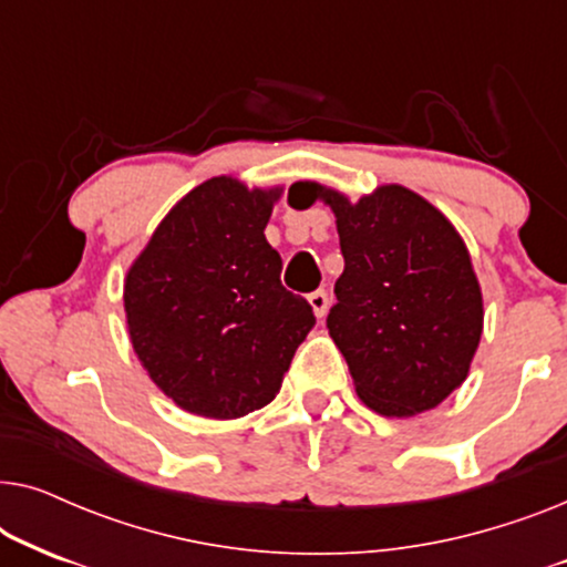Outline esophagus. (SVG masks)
Segmentation results:
<instances>
[{
  "mask_svg": "<svg viewBox=\"0 0 567 567\" xmlns=\"http://www.w3.org/2000/svg\"><path fill=\"white\" fill-rule=\"evenodd\" d=\"M307 301H309V305H312V309H315V315H317V317H324V315H328V307H330V293L324 291V289H317V291H312V293H307Z\"/></svg>",
  "mask_w": 567,
  "mask_h": 567,
  "instance_id": "34e87169",
  "label": "esophagus"
}]
</instances>
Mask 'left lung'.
I'll use <instances>...</instances> for the list:
<instances>
[{"mask_svg":"<svg viewBox=\"0 0 567 567\" xmlns=\"http://www.w3.org/2000/svg\"><path fill=\"white\" fill-rule=\"evenodd\" d=\"M312 190L338 219L346 268L328 328L355 392L390 417L436 408L467 379L483 336V293L462 237L402 185L359 204Z\"/></svg>","mask_w":567,"mask_h":567,"instance_id":"8db88e82","label":"left lung"}]
</instances>
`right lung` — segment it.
<instances>
[{
	"label": "right lung",
	"instance_id": "right-lung-1",
	"mask_svg": "<svg viewBox=\"0 0 567 567\" xmlns=\"http://www.w3.org/2000/svg\"><path fill=\"white\" fill-rule=\"evenodd\" d=\"M276 198L212 177L162 219L128 270L131 343L152 382L188 413L231 421L268 405L315 328L262 235Z\"/></svg>",
	"mask_w": 567,
	"mask_h": 567
}]
</instances>
